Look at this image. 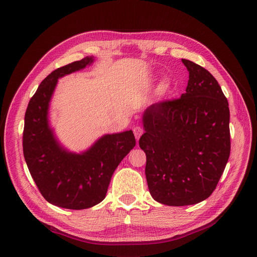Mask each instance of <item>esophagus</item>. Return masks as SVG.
I'll use <instances>...</instances> for the list:
<instances>
[{"label": "esophagus", "instance_id": "34e87169", "mask_svg": "<svg viewBox=\"0 0 257 257\" xmlns=\"http://www.w3.org/2000/svg\"><path fill=\"white\" fill-rule=\"evenodd\" d=\"M133 131H134V134H135L136 139H139L141 137L142 134L144 133V131H143V128L141 126H135Z\"/></svg>", "mask_w": 257, "mask_h": 257}]
</instances>
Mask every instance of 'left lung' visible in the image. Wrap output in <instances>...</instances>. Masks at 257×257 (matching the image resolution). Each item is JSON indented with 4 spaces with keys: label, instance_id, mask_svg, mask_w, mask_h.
<instances>
[{
    "label": "left lung",
    "instance_id": "left-lung-1",
    "mask_svg": "<svg viewBox=\"0 0 257 257\" xmlns=\"http://www.w3.org/2000/svg\"><path fill=\"white\" fill-rule=\"evenodd\" d=\"M189 72L186 92L145 109L139 139L146 155L152 197L168 206L198 204L215 189L230 155V112L216 79L182 59Z\"/></svg>",
    "mask_w": 257,
    "mask_h": 257
}]
</instances>
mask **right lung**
<instances>
[{
	"mask_svg": "<svg viewBox=\"0 0 257 257\" xmlns=\"http://www.w3.org/2000/svg\"><path fill=\"white\" fill-rule=\"evenodd\" d=\"M93 57L60 67L40 84L29 101L23 133V152L43 197L67 209H87L100 203L115 169L136 145L132 131L107 134L81 154L64 149L49 125L48 109L57 79L93 63Z\"/></svg>",
	"mask_w": 257,
	"mask_h": 257,
	"instance_id": "add662e5",
	"label": "right lung"
}]
</instances>
